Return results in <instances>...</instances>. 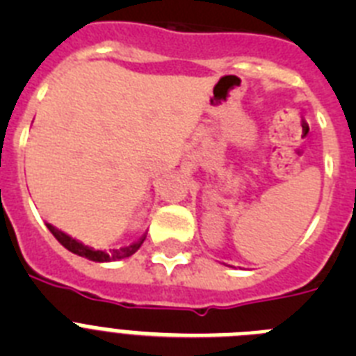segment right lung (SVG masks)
<instances>
[{
  "mask_svg": "<svg viewBox=\"0 0 356 356\" xmlns=\"http://www.w3.org/2000/svg\"><path fill=\"white\" fill-rule=\"evenodd\" d=\"M48 229L51 232L53 235H55V238L58 242H60L62 246L65 248V250H69L71 253L74 254H80V257H85V259L92 260V262H112V260H121V259H127V257H131V254L135 253V251L139 250L140 246H143L144 238H140V241L134 242V244H130V246H124V248H118V250H94V248H89L85 246V244H81V242H78L76 238L69 237L67 234H64V232H60L58 228H55V226H51L48 222Z\"/></svg>",
  "mask_w": 356,
  "mask_h": 356,
  "instance_id": "1",
  "label": "right lung"
}]
</instances>
